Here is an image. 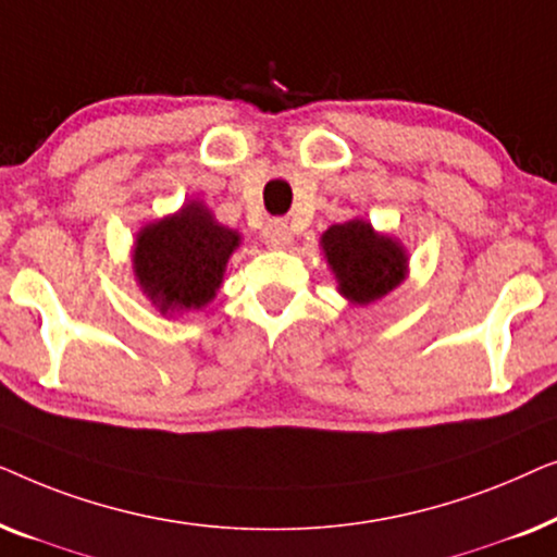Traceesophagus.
<instances>
[{
    "label": "esophagus",
    "instance_id": "1",
    "mask_svg": "<svg viewBox=\"0 0 557 557\" xmlns=\"http://www.w3.org/2000/svg\"><path fill=\"white\" fill-rule=\"evenodd\" d=\"M263 243L269 248H286L292 243V231H288L286 220H269L263 227Z\"/></svg>",
    "mask_w": 557,
    "mask_h": 557
}]
</instances>
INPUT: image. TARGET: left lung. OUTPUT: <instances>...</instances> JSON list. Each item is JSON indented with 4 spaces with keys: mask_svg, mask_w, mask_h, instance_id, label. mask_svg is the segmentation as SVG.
Listing matches in <instances>:
<instances>
[{
    "mask_svg": "<svg viewBox=\"0 0 557 557\" xmlns=\"http://www.w3.org/2000/svg\"><path fill=\"white\" fill-rule=\"evenodd\" d=\"M326 263L339 294L357 307L383 299L408 273V253L391 235L375 233L368 220L332 225L322 235Z\"/></svg>",
    "mask_w": 557,
    "mask_h": 557,
    "instance_id": "1",
    "label": "left lung"
}]
</instances>
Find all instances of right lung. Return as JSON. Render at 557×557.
<instances>
[{
  "label": "right lung",
  "mask_w": 557,
  "mask_h": 557,
  "mask_svg": "<svg viewBox=\"0 0 557 557\" xmlns=\"http://www.w3.org/2000/svg\"><path fill=\"white\" fill-rule=\"evenodd\" d=\"M238 246V231L220 225L202 202H187L141 227L132 256L134 276L162 314L202 309L215 299Z\"/></svg>",
  "instance_id": "right-lung-1"
}]
</instances>
